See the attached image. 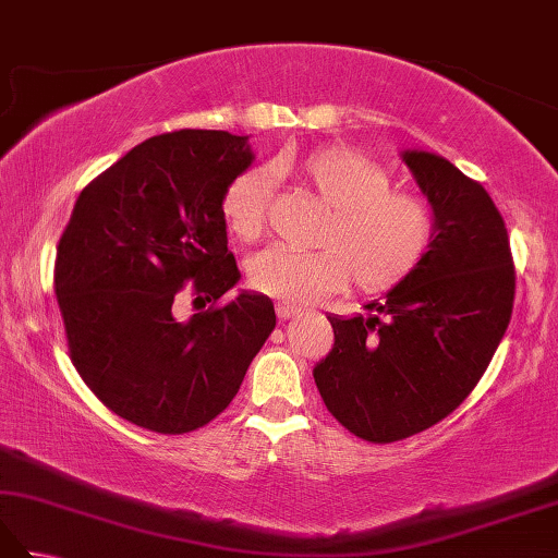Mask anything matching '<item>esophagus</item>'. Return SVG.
I'll list each match as a JSON object with an SVG mask.
<instances>
[{
  "mask_svg": "<svg viewBox=\"0 0 558 558\" xmlns=\"http://www.w3.org/2000/svg\"><path fill=\"white\" fill-rule=\"evenodd\" d=\"M300 312H302L300 306H294V304H290V302H278V304H276L278 318H292V316H298Z\"/></svg>",
  "mask_w": 558,
  "mask_h": 558,
  "instance_id": "obj_1",
  "label": "esophagus"
}]
</instances>
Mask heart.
I'll return each instance as SVG.
<instances>
[{
    "mask_svg": "<svg viewBox=\"0 0 558 558\" xmlns=\"http://www.w3.org/2000/svg\"><path fill=\"white\" fill-rule=\"evenodd\" d=\"M272 172H292L330 208L316 248L268 246L248 260L258 292L306 304L345 288L388 290L405 280L429 254L436 236L432 206L417 194L393 189L388 170L352 148H324L298 162L278 160ZM272 194L268 170H248L222 196V220L242 242L266 228Z\"/></svg>",
    "mask_w": 558,
    "mask_h": 558,
    "instance_id": "obj_1",
    "label": "heart"
}]
</instances>
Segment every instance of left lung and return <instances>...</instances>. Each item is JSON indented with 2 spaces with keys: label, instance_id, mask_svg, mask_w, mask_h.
Here are the masks:
<instances>
[{
  "label": "left lung",
  "instance_id": "left-lung-1",
  "mask_svg": "<svg viewBox=\"0 0 558 558\" xmlns=\"http://www.w3.org/2000/svg\"><path fill=\"white\" fill-rule=\"evenodd\" d=\"M436 218L422 264L366 304L328 316L333 350L314 366L328 412L354 436L390 444L429 429L477 386L513 312L515 270L484 186L429 150L400 153Z\"/></svg>",
  "mask_w": 558,
  "mask_h": 558
}]
</instances>
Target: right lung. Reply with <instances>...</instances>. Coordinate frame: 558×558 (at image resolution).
Wrapping results in <instances>:
<instances>
[{
  "label": "right lung",
  "instance_id": "1",
  "mask_svg": "<svg viewBox=\"0 0 558 558\" xmlns=\"http://www.w3.org/2000/svg\"><path fill=\"white\" fill-rule=\"evenodd\" d=\"M252 162L248 136L182 129L138 144L76 198L57 246V304L76 372L126 422L158 434L208 424L276 328L258 292L186 322L172 306L189 280L206 302L240 282L222 196Z\"/></svg>",
  "mask_w": 558,
  "mask_h": 558
}]
</instances>
